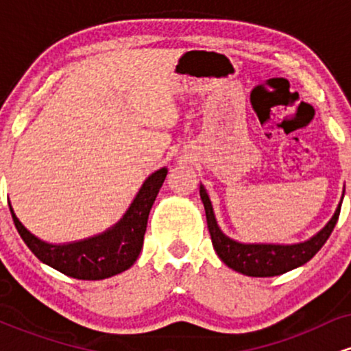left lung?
I'll list each match as a JSON object with an SVG mask.
<instances>
[{
	"instance_id": "8db88e82",
	"label": "left lung",
	"mask_w": 351,
	"mask_h": 351,
	"mask_svg": "<svg viewBox=\"0 0 351 351\" xmlns=\"http://www.w3.org/2000/svg\"><path fill=\"white\" fill-rule=\"evenodd\" d=\"M199 196L204 204V211H206L208 229L216 254L232 271L249 277L280 276V274H285L308 263L320 251L322 245L327 243L330 234H332L338 216H340L341 201H343V196H341L340 203H338L335 213L330 217L328 223L307 241H302V243L295 244H249L239 243V241L224 234L223 229L217 224L211 199H209L206 188L203 184H199Z\"/></svg>"
}]
</instances>
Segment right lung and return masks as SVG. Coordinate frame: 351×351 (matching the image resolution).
Instances as JSON below:
<instances>
[{
  "label": "right lung",
  "mask_w": 351,
  "mask_h": 351,
  "mask_svg": "<svg viewBox=\"0 0 351 351\" xmlns=\"http://www.w3.org/2000/svg\"><path fill=\"white\" fill-rule=\"evenodd\" d=\"M167 173L168 168L163 167L152 173L143 181L130 206L114 226L100 234L72 241V243L52 244L39 239L38 236L24 228V224L16 216L11 203L10 211L19 236L41 263L62 272L64 276L74 277V279H108V277L130 269L138 259L140 251L143 247L148 215H150L156 195L167 178Z\"/></svg>",
  "instance_id": "obj_1"
}]
</instances>
